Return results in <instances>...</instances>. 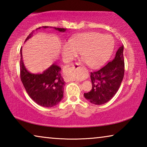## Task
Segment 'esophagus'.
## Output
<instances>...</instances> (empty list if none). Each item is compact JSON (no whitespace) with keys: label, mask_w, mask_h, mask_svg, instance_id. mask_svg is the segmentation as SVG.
<instances>
[{"label":"esophagus","mask_w":147,"mask_h":147,"mask_svg":"<svg viewBox=\"0 0 147 147\" xmlns=\"http://www.w3.org/2000/svg\"><path fill=\"white\" fill-rule=\"evenodd\" d=\"M82 65L81 63H77V62H76L75 63H71V65H68L67 67V69H77L78 68H80L81 67Z\"/></svg>","instance_id":"obj_1"}]
</instances>
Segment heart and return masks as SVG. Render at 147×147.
<instances>
[{
    "mask_svg": "<svg viewBox=\"0 0 147 147\" xmlns=\"http://www.w3.org/2000/svg\"><path fill=\"white\" fill-rule=\"evenodd\" d=\"M113 45V39L109 35L102 36L98 32H88L69 41L63 53L69 57L80 54L84 63L89 67L97 68L105 63Z\"/></svg>",
    "mask_w": 147,
    "mask_h": 147,
    "instance_id": "b5f03b06",
    "label": "heart"
}]
</instances>
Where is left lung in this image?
I'll list each match as a JSON object with an SVG mask.
<instances>
[{
  "mask_svg": "<svg viewBox=\"0 0 147 147\" xmlns=\"http://www.w3.org/2000/svg\"><path fill=\"white\" fill-rule=\"evenodd\" d=\"M123 45L117 51L115 57L103 67L91 73L92 89L84 94L91 103L102 105L112 98L119 90L124 74Z\"/></svg>",
  "mask_w": 147,
  "mask_h": 147,
  "instance_id": "8db88e82",
  "label": "left lung"
}]
</instances>
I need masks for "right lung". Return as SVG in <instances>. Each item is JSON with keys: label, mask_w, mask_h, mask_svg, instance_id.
<instances>
[{"label": "right lung", "mask_w": 147, "mask_h": 147, "mask_svg": "<svg viewBox=\"0 0 147 147\" xmlns=\"http://www.w3.org/2000/svg\"><path fill=\"white\" fill-rule=\"evenodd\" d=\"M47 28L49 26H43ZM41 27L36 30L40 29ZM59 32H65L67 28H54ZM32 31L27 37L28 40L33 35ZM22 50L21 49L20 60V76L22 83L27 93L32 100L38 105L51 108L58 104L63 96L65 82L61 76V68L56 63L53 64L41 74H32L27 70L24 66Z\"/></svg>", "instance_id": "1"}]
</instances>
